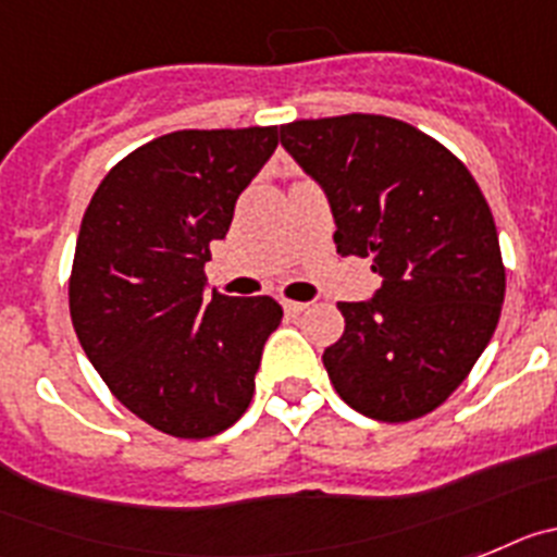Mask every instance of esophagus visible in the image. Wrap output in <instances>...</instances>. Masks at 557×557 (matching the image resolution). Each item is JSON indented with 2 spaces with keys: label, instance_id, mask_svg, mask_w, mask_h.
<instances>
[{
  "label": "esophagus",
  "instance_id": "obj_1",
  "mask_svg": "<svg viewBox=\"0 0 557 557\" xmlns=\"http://www.w3.org/2000/svg\"><path fill=\"white\" fill-rule=\"evenodd\" d=\"M308 302H297V299H283V311L288 313V317H299V313L306 311Z\"/></svg>",
  "mask_w": 557,
  "mask_h": 557
}]
</instances>
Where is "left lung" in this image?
Listing matches in <instances>:
<instances>
[{
	"mask_svg": "<svg viewBox=\"0 0 557 557\" xmlns=\"http://www.w3.org/2000/svg\"><path fill=\"white\" fill-rule=\"evenodd\" d=\"M280 143L317 178L342 258L384 277L338 302L345 333L322 352L338 398L384 423L434 412L468 379L505 302L493 212L446 145L381 114L294 120Z\"/></svg>",
	"mask_w": 557,
	"mask_h": 557,
	"instance_id": "obj_1",
	"label": "left lung"
}]
</instances>
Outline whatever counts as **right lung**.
Here are the masks:
<instances>
[{"mask_svg": "<svg viewBox=\"0 0 557 557\" xmlns=\"http://www.w3.org/2000/svg\"><path fill=\"white\" fill-rule=\"evenodd\" d=\"M277 148V125L173 132L120 159L77 232L70 317L111 395L159 432L205 440L249 409L272 297L205 294L210 244Z\"/></svg>", "mask_w": 557, "mask_h": 557, "instance_id": "right-lung-1", "label": "right lung"}]
</instances>
